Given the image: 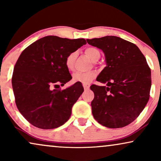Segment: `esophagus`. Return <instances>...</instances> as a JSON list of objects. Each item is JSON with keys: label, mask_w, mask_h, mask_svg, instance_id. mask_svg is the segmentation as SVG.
Returning a JSON list of instances; mask_svg holds the SVG:
<instances>
[{"label": "esophagus", "mask_w": 161, "mask_h": 161, "mask_svg": "<svg viewBox=\"0 0 161 161\" xmlns=\"http://www.w3.org/2000/svg\"><path fill=\"white\" fill-rule=\"evenodd\" d=\"M83 88H84L85 90H88V89H89V86L84 84V85H83Z\"/></svg>", "instance_id": "esophagus-1"}]
</instances>
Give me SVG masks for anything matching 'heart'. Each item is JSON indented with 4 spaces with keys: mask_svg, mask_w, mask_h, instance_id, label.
Here are the masks:
<instances>
[{
    "mask_svg": "<svg viewBox=\"0 0 161 161\" xmlns=\"http://www.w3.org/2000/svg\"><path fill=\"white\" fill-rule=\"evenodd\" d=\"M85 53L92 61H97L100 57V53L95 47H89L85 50ZM77 56L76 52H72L67 55L65 59L66 67L69 70H72L74 67V62ZM96 72H76L73 75V81L83 84H89L96 78Z\"/></svg>",
    "mask_w": 161,
    "mask_h": 161,
    "instance_id": "1",
    "label": "heart"
}]
</instances>
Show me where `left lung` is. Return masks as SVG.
Listing matches in <instances>:
<instances>
[{
	"label": "left lung",
	"instance_id": "8db88e82",
	"mask_svg": "<svg viewBox=\"0 0 161 161\" xmlns=\"http://www.w3.org/2000/svg\"><path fill=\"white\" fill-rule=\"evenodd\" d=\"M104 53L106 67L97 80L107 86L92 85L91 103L95 120L109 128H119L133 122L149 99L151 70L135 44L120 37L106 36L86 39Z\"/></svg>",
	"mask_w": 161,
	"mask_h": 161
}]
</instances>
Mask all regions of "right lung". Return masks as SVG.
<instances>
[{
    "label": "right lung",
    "instance_id": "add662e5",
    "mask_svg": "<svg viewBox=\"0 0 161 161\" xmlns=\"http://www.w3.org/2000/svg\"><path fill=\"white\" fill-rule=\"evenodd\" d=\"M86 44L84 39L47 36L22 52L14 66L12 83L17 108L32 125L53 129L69 119L83 87L75 83L64 90L54 88L71 80L66 57Z\"/></svg>",
    "mask_w": 161,
    "mask_h": 161
}]
</instances>
